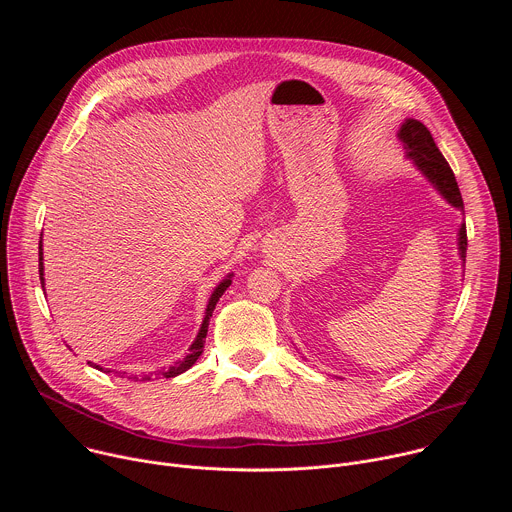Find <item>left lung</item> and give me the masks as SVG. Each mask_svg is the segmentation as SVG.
<instances>
[{"instance_id":"left-lung-1","label":"left lung","mask_w":512,"mask_h":512,"mask_svg":"<svg viewBox=\"0 0 512 512\" xmlns=\"http://www.w3.org/2000/svg\"><path fill=\"white\" fill-rule=\"evenodd\" d=\"M399 139L403 141L407 154L413 158L417 168L429 178V182L444 194V198L456 206L464 208V200L456 182V176L442 156V152L437 150V145L429 133V129L417 121V119H407L399 131ZM466 247H468V235H466V225L460 229V257L466 261Z\"/></svg>"}]
</instances>
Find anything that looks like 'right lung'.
<instances>
[{
	"instance_id": "obj_1",
	"label": "right lung",
	"mask_w": 512,
	"mask_h": 512,
	"mask_svg": "<svg viewBox=\"0 0 512 512\" xmlns=\"http://www.w3.org/2000/svg\"><path fill=\"white\" fill-rule=\"evenodd\" d=\"M38 271H40V283H42V287H44V265H42V237H40V263H38ZM231 285V275L227 277V279H223L221 283H218V287L212 291V296H210V302H208V306H206V316H204V322H202V326H200V332H198V336H196V340L192 342V346H190V354L184 358V360H180V362H176V364H172V367L168 369V371H162V375L166 377V379H172V377H178L180 373H184V371H188L192 364L198 360V356L202 354V348H204V338H206V332H208V320H210V316H212V310H214V306H216V302H218V298H221L223 294H225V289ZM95 369H99V371H103L101 367H95ZM109 373V371H107ZM131 381H139V377H135V375H131L129 377ZM152 377H143L141 381H150Z\"/></svg>"
}]
</instances>
